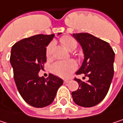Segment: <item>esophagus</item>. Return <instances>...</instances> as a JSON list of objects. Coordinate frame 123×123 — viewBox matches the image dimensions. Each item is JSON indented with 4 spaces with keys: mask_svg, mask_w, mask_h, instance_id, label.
Returning a JSON list of instances; mask_svg holds the SVG:
<instances>
[{
    "mask_svg": "<svg viewBox=\"0 0 123 123\" xmlns=\"http://www.w3.org/2000/svg\"><path fill=\"white\" fill-rule=\"evenodd\" d=\"M69 81H70V80H68V79H65V80H64V83H65V84H68Z\"/></svg>",
    "mask_w": 123,
    "mask_h": 123,
    "instance_id": "esophagus-1",
    "label": "esophagus"
}]
</instances>
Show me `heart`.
I'll return each mask as SVG.
<instances>
[{
	"label": "heart",
	"instance_id": "1",
	"mask_svg": "<svg viewBox=\"0 0 123 123\" xmlns=\"http://www.w3.org/2000/svg\"><path fill=\"white\" fill-rule=\"evenodd\" d=\"M62 44L68 51H73L77 47V42L75 39L69 36H63L60 39ZM53 47V42H50L46 47V57L50 58L52 55V49ZM76 63L74 60H70L67 61H58L55 63L51 68L52 72L56 76L61 78H68L71 74L76 68Z\"/></svg>",
	"mask_w": 123,
	"mask_h": 123
}]
</instances>
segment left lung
Here are the masks:
<instances>
[{
  "label": "left lung",
  "mask_w": 123,
  "mask_h": 123,
  "mask_svg": "<svg viewBox=\"0 0 123 123\" xmlns=\"http://www.w3.org/2000/svg\"><path fill=\"white\" fill-rule=\"evenodd\" d=\"M73 37L80 43L84 54L76 74H84L89 77L87 82L75 79L79 86L71 93L73 100L81 107H94L104 99L109 91L114 76L115 52L108 42L90 34H73Z\"/></svg>",
  "instance_id": "1"
}]
</instances>
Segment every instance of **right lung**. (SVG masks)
Here are the masks:
<instances>
[{"instance_id": "add662e5", "label": "right lung", "mask_w": 123, "mask_h": 123, "mask_svg": "<svg viewBox=\"0 0 123 123\" xmlns=\"http://www.w3.org/2000/svg\"><path fill=\"white\" fill-rule=\"evenodd\" d=\"M54 36L34 35L18 41L11 48L10 62L17 89L24 100L34 107L49 105L63 84L62 79L51 74L47 79L39 76L47 61L46 47Z\"/></svg>"}]
</instances>
